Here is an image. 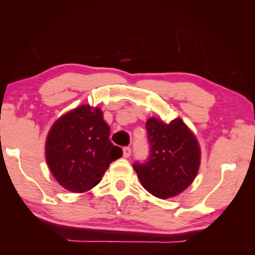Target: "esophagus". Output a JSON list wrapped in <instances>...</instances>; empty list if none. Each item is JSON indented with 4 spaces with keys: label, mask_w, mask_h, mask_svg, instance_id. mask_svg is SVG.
Listing matches in <instances>:
<instances>
[{
    "label": "esophagus",
    "mask_w": 255,
    "mask_h": 255,
    "mask_svg": "<svg viewBox=\"0 0 255 255\" xmlns=\"http://www.w3.org/2000/svg\"><path fill=\"white\" fill-rule=\"evenodd\" d=\"M130 154H131V149L129 148V147H125L124 149H123V155H124V158H129V156H130Z\"/></svg>",
    "instance_id": "esophagus-1"
}]
</instances>
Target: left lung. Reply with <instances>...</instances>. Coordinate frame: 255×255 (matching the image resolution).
<instances>
[{"mask_svg":"<svg viewBox=\"0 0 255 255\" xmlns=\"http://www.w3.org/2000/svg\"><path fill=\"white\" fill-rule=\"evenodd\" d=\"M150 155L133 164L142 186L153 196L166 199L186 189L200 165V147L195 134L181 118L166 124L151 117L145 124Z\"/></svg>","mask_w":255,"mask_h":255,"instance_id":"1","label":"left lung"}]
</instances>
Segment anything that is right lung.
I'll return each mask as SVG.
<instances>
[{
    "mask_svg": "<svg viewBox=\"0 0 255 255\" xmlns=\"http://www.w3.org/2000/svg\"><path fill=\"white\" fill-rule=\"evenodd\" d=\"M45 154L53 177L67 191L84 193L96 186L123 150L110 140L100 107L79 106L53 123Z\"/></svg>",
    "mask_w": 255,
    "mask_h": 255,
    "instance_id": "right-lung-1",
    "label": "right lung"
}]
</instances>
